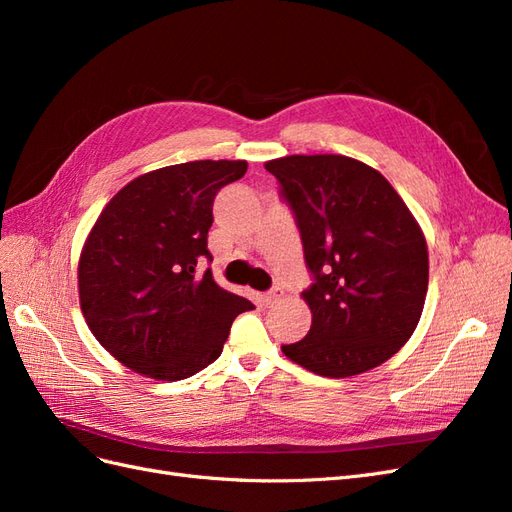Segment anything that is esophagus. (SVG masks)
Masks as SVG:
<instances>
[{
    "instance_id": "1",
    "label": "esophagus",
    "mask_w": 512,
    "mask_h": 512,
    "mask_svg": "<svg viewBox=\"0 0 512 512\" xmlns=\"http://www.w3.org/2000/svg\"><path fill=\"white\" fill-rule=\"evenodd\" d=\"M282 294H284V290L280 288V286H275V288H271V290H267L265 294H262V303H265L267 307L269 305H273V303H277L282 299Z\"/></svg>"
}]
</instances>
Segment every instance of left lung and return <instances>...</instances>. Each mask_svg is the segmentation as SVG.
Returning a JSON list of instances; mask_svg holds the SVG:
<instances>
[{"mask_svg":"<svg viewBox=\"0 0 512 512\" xmlns=\"http://www.w3.org/2000/svg\"><path fill=\"white\" fill-rule=\"evenodd\" d=\"M265 168L292 211L312 284V329L282 346L318 376L348 378L404 346L423 314L427 243L378 170L346 156H288Z\"/></svg>","mask_w":512,"mask_h":512,"instance_id":"obj_1","label":"left lung"}]
</instances>
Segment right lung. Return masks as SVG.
Returning a JSON list of instances; mask_svg holds the SVG:
<instances>
[{"mask_svg": "<svg viewBox=\"0 0 512 512\" xmlns=\"http://www.w3.org/2000/svg\"><path fill=\"white\" fill-rule=\"evenodd\" d=\"M243 160H196L141 175L91 228L79 262L81 309L119 363L183 380L222 354L232 320L254 305L215 284L207 235L213 200Z\"/></svg>", "mask_w": 512, "mask_h": 512, "instance_id": "add662e5", "label": "right lung"}]
</instances>
